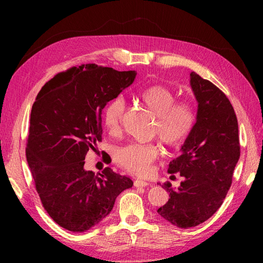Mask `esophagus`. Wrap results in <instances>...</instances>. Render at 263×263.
<instances>
[{"label": "esophagus", "instance_id": "obj_1", "mask_svg": "<svg viewBox=\"0 0 263 263\" xmlns=\"http://www.w3.org/2000/svg\"><path fill=\"white\" fill-rule=\"evenodd\" d=\"M134 185L136 187H146V186L150 185V183L147 181H142V180H135Z\"/></svg>", "mask_w": 263, "mask_h": 263}]
</instances>
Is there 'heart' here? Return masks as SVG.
<instances>
[{
    "label": "heart",
    "instance_id": "1",
    "mask_svg": "<svg viewBox=\"0 0 263 263\" xmlns=\"http://www.w3.org/2000/svg\"><path fill=\"white\" fill-rule=\"evenodd\" d=\"M142 106L155 115L153 134L164 145L176 148L184 144L196 123V109L191 101L176 102V94L161 84L150 85L139 92ZM126 104L122 97L110 100L103 110V123L110 135L121 132ZM159 156L156 144H127L115 151V160L123 168L138 176H145Z\"/></svg>",
    "mask_w": 263,
    "mask_h": 263
}]
</instances>
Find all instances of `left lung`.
<instances>
[{"label":"left lung","instance_id":"obj_1","mask_svg":"<svg viewBox=\"0 0 263 263\" xmlns=\"http://www.w3.org/2000/svg\"><path fill=\"white\" fill-rule=\"evenodd\" d=\"M190 79L198 103L196 123L168 169L171 174L180 173L184 181L177 190L170 182L163 183L169 201L157 211L180 228L202 224L220 208L240 156L238 122L229 100L195 72Z\"/></svg>","mask_w":263,"mask_h":263}]
</instances>
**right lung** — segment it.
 Instances as JSON below:
<instances>
[{"instance_id": "obj_1", "label": "right lung", "mask_w": 263, "mask_h": 263, "mask_svg": "<svg viewBox=\"0 0 263 263\" xmlns=\"http://www.w3.org/2000/svg\"><path fill=\"white\" fill-rule=\"evenodd\" d=\"M136 71L87 63L55 74L37 94L30 113L26 158L49 216L70 232L98 225L133 181L110 168L84 169L102 141V109L136 78Z\"/></svg>"}]
</instances>
